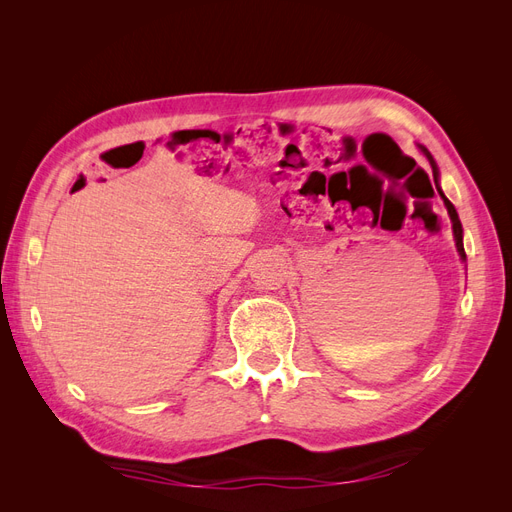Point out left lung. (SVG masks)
Wrapping results in <instances>:
<instances>
[{"label":"left lung","instance_id":"obj_1","mask_svg":"<svg viewBox=\"0 0 512 512\" xmlns=\"http://www.w3.org/2000/svg\"><path fill=\"white\" fill-rule=\"evenodd\" d=\"M423 151H425V156L429 158V164H431V168H433V181H436V188H438V166H436V162H433V158L429 156V151H427V149H423ZM438 192H440V196L444 198V205H446V209H448V215H451V222H453V232H455V241H457L459 256H461V260H466V250H463V228H461V222H459V215H457V211H455V207H453L451 200H448V198L442 194V190H440V188H438Z\"/></svg>","mask_w":512,"mask_h":512}]
</instances>
